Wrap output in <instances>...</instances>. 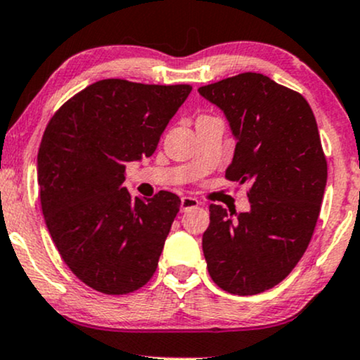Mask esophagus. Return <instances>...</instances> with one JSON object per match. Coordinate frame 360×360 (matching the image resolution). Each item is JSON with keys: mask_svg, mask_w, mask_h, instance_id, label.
<instances>
[{"mask_svg": "<svg viewBox=\"0 0 360 360\" xmlns=\"http://www.w3.org/2000/svg\"><path fill=\"white\" fill-rule=\"evenodd\" d=\"M198 205H200V202H198L195 197H181V202H180L181 212L192 210V208H197Z\"/></svg>", "mask_w": 360, "mask_h": 360, "instance_id": "34e87169", "label": "esophagus"}]
</instances>
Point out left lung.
<instances>
[{
  "instance_id": "1",
  "label": "left lung",
  "mask_w": 360,
  "mask_h": 360,
  "mask_svg": "<svg viewBox=\"0 0 360 360\" xmlns=\"http://www.w3.org/2000/svg\"><path fill=\"white\" fill-rule=\"evenodd\" d=\"M198 91L229 120L237 145L225 179L248 184L250 200V210L237 217L210 205L202 238L208 274L229 294H260L299 264L321 214L327 160L316 117L299 91L262 73Z\"/></svg>"
}]
</instances>
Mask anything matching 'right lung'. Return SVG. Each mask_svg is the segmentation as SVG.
I'll return each instance as SVG.
<instances>
[{
	"mask_svg": "<svg viewBox=\"0 0 360 360\" xmlns=\"http://www.w3.org/2000/svg\"><path fill=\"white\" fill-rule=\"evenodd\" d=\"M190 85L100 79L56 110L38 150L46 227L61 259L93 290H139L157 270L180 210L175 193L131 197L125 163L150 157Z\"/></svg>",
	"mask_w": 360,
	"mask_h": 360,
	"instance_id": "1",
	"label": "right lung"
}]
</instances>
